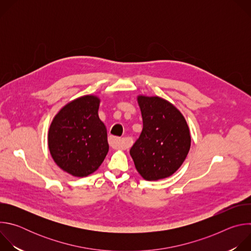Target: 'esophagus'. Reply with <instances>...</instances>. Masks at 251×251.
I'll return each instance as SVG.
<instances>
[{"label": "esophagus", "instance_id": "obj_1", "mask_svg": "<svg viewBox=\"0 0 251 251\" xmlns=\"http://www.w3.org/2000/svg\"><path fill=\"white\" fill-rule=\"evenodd\" d=\"M108 142H109L110 147H112L113 149H126V147H127L126 142L124 141V139H121L118 137L110 136L108 139Z\"/></svg>", "mask_w": 251, "mask_h": 251}]
</instances>
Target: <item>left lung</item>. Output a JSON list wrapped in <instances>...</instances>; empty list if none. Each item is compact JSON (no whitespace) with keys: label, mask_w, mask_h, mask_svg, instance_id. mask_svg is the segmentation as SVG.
<instances>
[{"label":"left lung","mask_w":251,"mask_h":251,"mask_svg":"<svg viewBox=\"0 0 251 251\" xmlns=\"http://www.w3.org/2000/svg\"><path fill=\"white\" fill-rule=\"evenodd\" d=\"M143 130L130 149L139 174L147 181L173 175L182 166L191 147L188 124L167 100L139 96Z\"/></svg>","instance_id":"1"}]
</instances>
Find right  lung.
Masks as SVG:
<instances>
[{"instance_id": "obj_1", "label": "right lung", "mask_w": 251, "mask_h": 251, "mask_svg": "<svg viewBox=\"0 0 251 251\" xmlns=\"http://www.w3.org/2000/svg\"><path fill=\"white\" fill-rule=\"evenodd\" d=\"M99 102L93 95L69 102L50 127L49 148L52 159L75 176L95 172L109 150L106 127L98 117Z\"/></svg>"}]
</instances>
